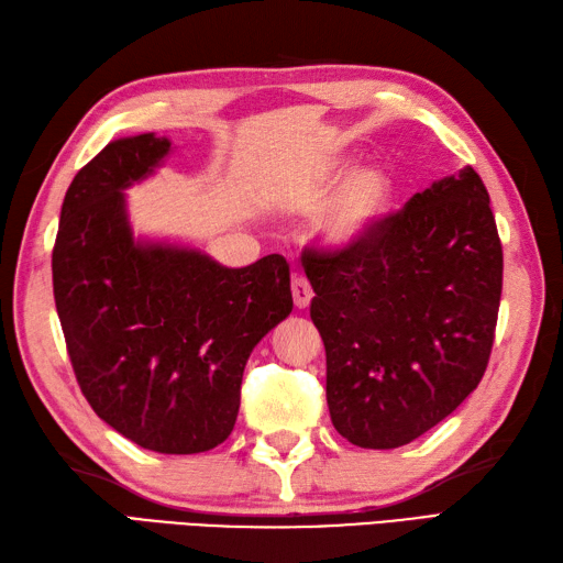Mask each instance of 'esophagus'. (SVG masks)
<instances>
[{
	"label": "esophagus",
	"mask_w": 563,
	"mask_h": 563,
	"mask_svg": "<svg viewBox=\"0 0 563 563\" xmlns=\"http://www.w3.org/2000/svg\"><path fill=\"white\" fill-rule=\"evenodd\" d=\"M290 290H292V300H295L297 309H307L309 302H312L314 290H312V285H309L305 275H295Z\"/></svg>",
	"instance_id": "34e87169"
}]
</instances>
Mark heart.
Listing matches in <instances>:
<instances>
[{"label":"heart","instance_id":"heart-1","mask_svg":"<svg viewBox=\"0 0 563 563\" xmlns=\"http://www.w3.org/2000/svg\"><path fill=\"white\" fill-rule=\"evenodd\" d=\"M285 196L297 208H314L321 201L309 222V242L324 254H343L387 220L397 181L382 164L357 166L349 174V162L331 159L307 172Z\"/></svg>","mask_w":563,"mask_h":563}]
</instances>
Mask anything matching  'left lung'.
I'll list each match as a JSON object with an SVG mask.
<instances>
[{
	"mask_svg": "<svg viewBox=\"0 0 563 563\" xmlns=\"http://www.w3.org/2000/svg\"><path fill=\"white\" fill-rule=\"evenodd\" d=\"M327 349L331 423L357 448L423 435L484 377L504 288L486 186L454 172L343 254L302 258Z\"/></svg>",
	"mask_w": 563,
	"mask_h": 563,
	"instance_id": "left-lung-1",
	"label": "left lung"
}]
</instances>
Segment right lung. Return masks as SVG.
Returning a JSON list of instances; mask_svg holds the SVG:
<instances>
[{"instance_id":"add662e5","label":"right lung","mask_w":563,"mask_h":563,"mask_svg":"<svg viewBox=\"0 0 563 563\" xmlns=\"http://www.w3.org/2000/svg\"><path fill=\"white\" fill-rule=\"evenodd\" d=\"M174 152L142 133L106 145L67 188L53 292L84 397L135 445L196 454L232 433L256 343L292 312L278 254L227 268L198 246L135 236L125 190Z\"/></svg>"}]
</instances>
